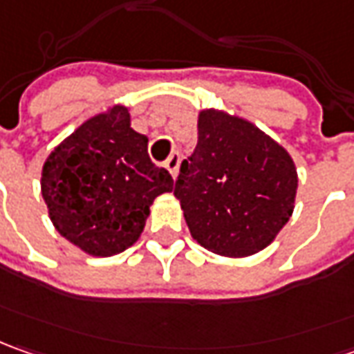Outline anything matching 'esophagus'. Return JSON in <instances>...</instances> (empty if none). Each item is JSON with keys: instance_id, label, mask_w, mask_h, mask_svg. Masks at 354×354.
<instances>
[{"instance_id": "obj_1", "label": "esophagus", "mask_w": 354, "mask_h": 354, "mask_svg": "<svg viewBox=\"0 0 354 354\" xmlns=\"http://www.w3.org/2000/svg\"><path fill=\"white\" fill-rule=\"evenodd\" d=\"M180 160H182V156L178 153H172L168 156V160H166V170L172 174V178L178 176V168H180Z\"/></svg>"}]
</instances>
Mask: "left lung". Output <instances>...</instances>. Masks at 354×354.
Segmentation results:
<instances>
[{"label": "left lung", "instance_id": "obj_1", "mask_svg": "<svg viewBox=\"0 0 354 354\" xmlns=\"http://www.w3.org/2000/svg\"><path fill=\"white\" fill-rule=\"evenodd\" d=\"M298 170L262 129L223 109H201L198 147L174 196L194 241L229 259L266 249L292 217Z\"/></svg>", "mask_w": 354, "mask_h": 354}]
</instances>
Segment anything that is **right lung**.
<instances>
[{"label":"right lung","mask_w":354,"mask_h":354,"mask_svg":"<svg viewBox=\"0 0 354 354\" xmlns=\"http://www.w3.org/2000/svg\"><path fill=\"white\" fill-rule=\"evenodd\" d=\"M147 145L131 127L129 107L117 104L86 119L46 156L41 192L48 217L86 254L113 257L133 247L153 201L174 188Z\"/></svg>","instance_id":"obj_1"}]
</instances>
